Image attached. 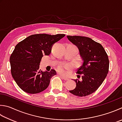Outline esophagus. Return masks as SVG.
Instances as JSON below:
<instances>
[{"mask_svg":"<svg viewBox=\"0 0 122 122\" xmlns=\"http://www.w3.org/2000/svg\"><path fill=\"white\" fill-rule=\"evenodd\" d=\"M61 77L62 78V79H64V80H65V81H67V80H69L67 77H65V76H63L61 75Z\"/></svg>","mask_w":122,"mask_h":122,"instance_id":"1","label":"esophagus"}]
</instances>
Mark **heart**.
Returning a JSON list of instances; mask_svg holds the SVG:
<instances>
[{"label":"heart","instance_id":"b5f03b06","mask_svg":"<svg viewBox=\"0 0 122 122\" xmlns=\"http://www.w3.org/2000/svg\"><path fill=\"white\" fill-rule=\"evenodd\" d=\"M72 68L73 65L72 64H61V65L58 66L57 70L59 73L64 74H65L67 71H70Z\"/></svg>","mask_w":122,"mask_h":122}]
</instances>
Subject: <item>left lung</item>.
Segmentation results:
<instances>
[{
    "label": "left lung",
    "mask_w": 122,
    "mask_h": 122,
    "mask_svg": "<svg viewBox=\"0 0 122 122\" xmlns=\"http://www.w3.org/2000/svg\"><path fill=\"white\" fill-rule=\"evenodd\" d=\"M68 40L77 46L83 61L77 69L76 86L70 92L78 97H84L98 89L108 73L109 59L104 48L92 39L82 36H67Z\"/></svg>",
    "instance_id": "8db88e82"
}]
</instances>
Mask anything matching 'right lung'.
I'll list each match as a JSON object with an SVG mask.
<instances>
[{"mask_svg":"<svg viewBox=\"0 0 122 122\" xmlns=\"http://www.w3.org/2000/svg\"><path fill=\"white\" fill-rule=\"evenodd\" d=\"M65 34H36L29 36L16 46L10 57L11 73L14 80L23 91L31 94L41 92L49 86L50 79L56 75L39 69L41 58L48 56L51 48Z\"/></svg>","mask_w":122,"mask_h":122,"instance_id":"right-lung-1","label":"right lung"}]
</instances>
